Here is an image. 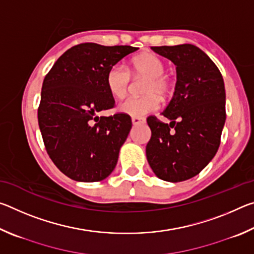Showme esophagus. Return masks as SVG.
<instances>
[{"mask_svg": "<svg viewBox=\"0 0 254 254\" xmlns=\"http://www.w3.org/2000/svg\"><path fill=\"white\" fill-rule=\"evenodd\" d=\"M132 123L134 124V126H136V124H140V123H143L145 120L144 118H141V117H132Z\"/></svg>", "mask_w": 254, "mask_h": 254, "instance_id": "obj_1", "label": "esophagus"}]
</instances>
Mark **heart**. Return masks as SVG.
Instances as JSON below:
<instances>
[{"label": "heart", "instance_id": "1", "mask_svg": "<svg viewBox=\"0 0 254 254\" xmlns=\"http://www.w3.org/2000/svg\"><path fill=\"white\" fill-rule=\"evenodd\" d=\"M163 60L152 53L136 56L131 62V72L135 77H145L143 86L145 95L128 97L120 104V111L131 117H143L157 111L160 106V98L168 96L171 92V81L165 74ZM131 74L122 64H114L106 72V86L112 96L122 100L127 96L131 84Z\"/></svg>", "mask_w": 254, "mask_h": 254}]
</instances>
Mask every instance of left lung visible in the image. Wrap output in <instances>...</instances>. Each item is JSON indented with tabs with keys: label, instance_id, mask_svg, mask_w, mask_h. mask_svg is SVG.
Masks as SVG:
<instances>
[{
	"label": "left lung",
	"instance_id": "left-lung-1",
	"mask_svg": "<svg viewBox=\"0 0 254 254\" xmlns=\"http://www.w3.org/2000/svg\"><path fill=\"white\" fill-rule=\"evenodd\" d=\"M177 69L174 97L162 112L170 123L147 119L151 139L145 148L153 173L170 183L198 175L216 154L224 127L225 88L217 66L194 45L151 47Z\"/></svg>",
	"mask_w": 254,
	"mask_h": 254
}]
</instances>
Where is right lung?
Here are the masks:
<instances>
[{"instance_id": "right-lung-1", "label": "right lung", "mask_w": 254, "mask_h": 254, "mask_svg": "<svg viewBox=\"0 0 254 254\" xmlns=\"http://www.w3.org/2000/svg\"><path fill=\"white\" fill-rule=\"evenodd\" d=\"M131 46L106 47L85 42L63 54L46 75L38 107V123L47 153L72 180L105 179L115 168L120 148L132 127L130 115L115 113L106 72L136 51Z\"/></svg>"}]
</instances>
